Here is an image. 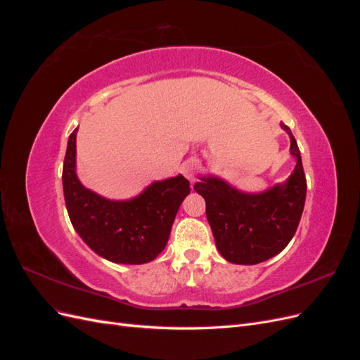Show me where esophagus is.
<instances>
[{
  "label": "esophagus",
  "instance_id": "1",
  "mask_svg": "<svg viewBox=\"0 0 360 360\" xmlns=\"http://www.w3.org/2000/svg\"><path fill=\"white\" fill-rule=\"evenodd\" d=\"M198 168H200V162H198V159H195V158H191V159H188L186 162L183 163L181 165V172H183V176L186 177L188 180H193L195 179V174H197V171H198Z\"/></svg>",
  "mask_w": 360,
  "mask_h": 360
}]
</instances>
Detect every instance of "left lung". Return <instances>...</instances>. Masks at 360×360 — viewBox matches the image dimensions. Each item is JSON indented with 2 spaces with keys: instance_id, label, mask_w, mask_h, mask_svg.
<instances>
[{
  "instance_id": "1",
  "label": "left lung",
  "mask_w": 360,
  "mask_h": 360,
  "mask_svg": "<svg viewBox=\"0 0 360 360\" xmlns=\"http://www.w3.org/2000/svg\"><path fill=\"white\" fill-rule=\"evenodd\" d=\"M290 153L296 168L284 184H275L264 192L245 193L217 177H200L193 184L205 200V214L216 248L234 264H258L278 255L296 233L307 198V177L300 150L291 130Z\"/></svg>"
}]
</instances>
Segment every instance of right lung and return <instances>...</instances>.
<instances>
[{"mask_svg": "<svg viewBox=\"0 0 360 360\" xmlns=\"http://www.w3.org/2000/svg\"><path fill=\"white\" fill-rule=\"evenodd\" d=\"M76 127L63 165V191L73 228L97 255L120 264H144L165 249L189 181L177 177L151 183L126 201H111L82 186L76 176Z\"/></svg>", "mask_w": 360, "mask_h": 360, "instance_id": "1", "label": "right lung"}]
</instances>
